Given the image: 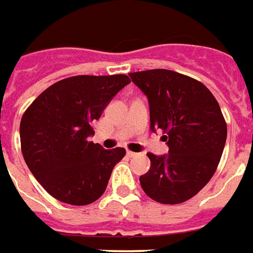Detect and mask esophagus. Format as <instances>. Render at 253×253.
I'll use <instances>...</instances> for the list:
<instances>
[{"instance_id": "obj_1", "label": "esophagus", "mask_w": 253, "mask_h": 253, "mask_svg": "<svg viewBox=\"0 0 253 253\" xmlns=\"http://www.w3.org/2000/svg\"><path fill=\"white\" fill-rule=\"evenodd\" d=\"M126 155H128V157H136V156H137V153H134V152L128 151V152H126Z\"/></svg>"}]
</instances>
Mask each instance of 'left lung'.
Masks as SVG:
<instances>
[{"label": "left lung", "instance_id": "left-lung-1", "mask_svg": "<svg viewBox=\"0 0 253 253\" xmlns=\"http://www.w3.org/2000/svg\"><path fill=\"white\" fill-rule=\"evenodd\" d=\"M148 97L151 129L163 130L168 155L148 153L151 168L140 176L148 196L180 204L206 187L216 172L227 140L219 102L200 81L168 69L129 73Z\"/></svg>", "mask_w": 253, "mask_h": 253}]
</instances>
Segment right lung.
<instances>
[{
  "label": "right lung",
  "instance_id": "1",
  "mask_svg": "<svg viewBox=\"0 0 253 253\" xmlns=\"http://www.w3.org/2000/svg\"><path fill=\"white\" fill-rule=\"evenodd\" d=\"M130 83L128 76H75L45 89L20 124L21 151L36 180L54 199L86 206L105 192L124 148L104 149L88 141L92 124L112 98Z\"/></svg>",
  "mask_w": 253,
  "mask_h": 253
}]
</instances>
